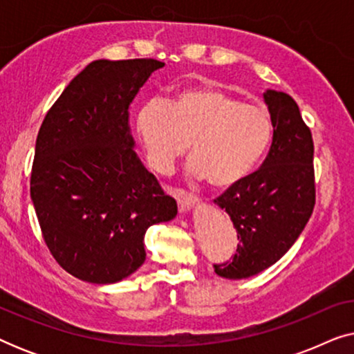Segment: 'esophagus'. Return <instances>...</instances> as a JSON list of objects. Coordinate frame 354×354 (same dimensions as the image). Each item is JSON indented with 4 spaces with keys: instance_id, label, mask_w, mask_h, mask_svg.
I'll return each mask as SVG.
<instances>
[{
    "instance_id": "esophagus-1",
    "label": "esophagus",
    "mask_w": 354,
    "mask_h": 354,
    "mask_svg": "<svg viewBox=\"0 0 354 354\" xmlns=\"http://www.w3.org/2000/svg\"><path fill=\"white\" fill-rule=\"evenodd\" d=\"M174 196H176L178 209H180L182 212L192 209V207L195 206L198 201V198L195 195H192V193H187V192H182V190H177L176 193H174Z\"/></svg>"
}]
</instances>
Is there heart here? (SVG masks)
Masks as SVG:
<instances>
[{
	"label": "heart",
	"instance_id": "b5f03b06",
	"mask_svg": "<svg viewBox=\"0 0 354 354\" xmlns=\"http://www.w3.org/2000/svg\"><path fill=\"white\" fill-rule=\"evenodd\" d=\"M137 132L159 174L171 171L192 143V176L229 188L258 166L272 137V119L264 106L201 85L178 91L169 104H145L137 115Z\"/></svg>",
	"mask_w": 354,
	"mask_h": 354
}]
</instances>
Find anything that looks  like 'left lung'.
<instances>
[{"label":"left lung","instance_id":"obj_1","mask_svg":"<svg viewBox=\"0 0 354 354\" xmlns=\"http://www.w3.org/2000/svg\"><path fill=\"white\" fill-rule=\"evenodd\" d=\"M272 143L264 162L214 203L230 216L239 236L234 259L214 264L217 275L246 279L277 263L301 234L316 205L311 130L292 96L264 93Z\"/></svg>","mask_w":354,"mask_h":354}]
</instances>
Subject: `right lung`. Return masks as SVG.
<instances>
[{
  "instance_id": "add662e5",
  "label": "right lung",
  "mask_w": 354,
  "mask_h": 354,
  "mask_svg": "<svg viewBox=\"0 0 354 354\" xmlns=\"http://www.w3.org/2000/svg\"><path fill=\"white\" fill-rule=\"evenodd\" d=\"M164 62H90L48 111L38 132L30 196L57 264L90 283H114L145 263L148 227L177 203L133 151L129 106Z\"/></svg>"
}]
</instances>
